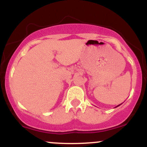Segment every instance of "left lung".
<instances>
[{"instance_id":"left-lung-1","label":"left lung","mask_w":147,"mask_h":147,"mask_svg":"<svg viewBox=\"0 0 147 147\" xmlns=\"http://www.w3.org/2000/svg\"><path fill=\"white\" fill-rule=\"evenodd\" d=\"M121 104H119V105H118V106H116V107H115V108H117V107H118V106H120V105H121Z\"/></svg>"}]
</instances>
